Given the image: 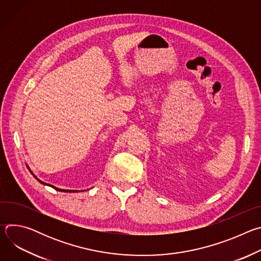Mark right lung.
Returning <instances> with one entry per match:
<instances>
[{"label": "right lung", "instance_id": "1", "mask_svg": "<svg viewBox=\"0 0 261 261\" xmlns=\"http://www.w3.org/2000/svg\"><path fill=\"white\" fill-rule=\"evenodd\" d=\"M34 175V174H33ZM35 176V175H34ZM36 177V176H35ZM37 178V177H36ZM38 179V178H37ZM39 180V179H38ZM40 182H42V184H44V185H47V184H45V182H43V181H41V180H39ZM48 186H50V187H53V188H55L56 190H58V191H63V192H77V191H75V190H62V189H58V188H56V187H54V186H51V185H48Z\"/></svg>", "mask_w": 261, "mask_h": 261}]
</instances>
